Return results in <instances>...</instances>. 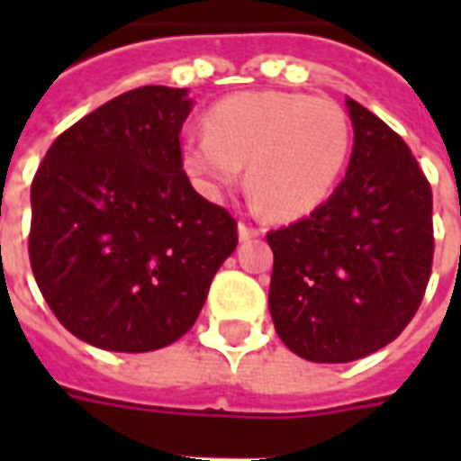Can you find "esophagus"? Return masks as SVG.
<instances>
[{
  "mask_svg": "<svg viewBox=\"0 0 461 461\" xmlns=\"http://www.w3.org/2000/svg\"><path fill=\"white\" fill-rule=\"evenodd\" d=\"M260 227H253V224H246V222H239V239L241 241H249V239H256L260 237Z\"/></svg>",
  "mask_w": 461,
  "mask_h": 461,
  "instance_id": "esophagus-1",
  "label": "esophagus"
}]
</instances>
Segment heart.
<instances>
[{
  "label": "heart",
  "mask_w": 461,
  "mask_h": 461,
  "mask_svg": "<svg viewBox=\"0 0 461 461\" xmlns=\"http://www.w3.org/2000/svg\"><path fill=\"white\" fill-rule=\"evenodd\" d=\"M351 148L349 119L325 97L246 90L205 114V133L181 140V159L203 195L237 186L246 161L253 198L280 220L313 212L342 174Z\"/></svg>",
  "instance_id": "obj_1"
}]
</instances>
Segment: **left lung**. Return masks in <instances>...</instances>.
Listing matches in <instances>:
<instances>
[{"label": "left lung", "instance_id": "8db88e82", "mask_svg": "<svg viewBox=\"0 0 461 461\" xmlns=\"http://www.w3.org/2000/svg\"><path fill=\"white\" fill-rule=\"evenodd\" d=\"M347 176L299 222L267 231L270 315L289 349L347 364L390 344L423 302L433 267V194L409 146L357 100Z\"/></svg>", "mask_w": 461, "mask_h": 461}]
</instances>
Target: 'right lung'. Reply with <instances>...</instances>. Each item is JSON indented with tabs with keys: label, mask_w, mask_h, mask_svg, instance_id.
Here are the masks:
<instances>
[{
	"label": "right lung",
	"mask_w": 461,
	"mask_h": 461,
	"mask_svg": "<svg viewBox=\"0 0 461 461\" xmlns=\"http://www.w3.org/2000/svg\"><path fill=\"white\" fill-rule=\"evenodd\" d=\"M188 112L184 88L129 90L59 133L32 176V275L57 321L93 347L176 342L237 249V220L184 172Z\"/></svg>",
	"instance_id": "1"
}]
</instances>
